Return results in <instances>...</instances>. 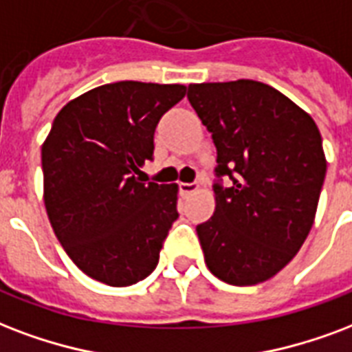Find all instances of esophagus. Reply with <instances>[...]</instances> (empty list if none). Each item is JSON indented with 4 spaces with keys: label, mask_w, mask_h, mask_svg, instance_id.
Segmentation results:
<instances>
[{
    "label": "esophagus",
    "mask_w": 352,
    "mask_h": 352,
    "mask_svg": "<svg viewBox=\"0 0 352 352\" xmlns=\"http://www.w3.org/2000/svg\"><path fill=\"white\" fill-rule=\"evenodd\" d=\"M181 194L182 195H190L194 194V192H197L199 190V186L195 184V182H181Z\"/></svg>",
    "instance_id": "34e87169"
}]
</instances>
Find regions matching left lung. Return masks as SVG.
Instances as JSON below:
<instances>
[{"instance_id": "1", "label": "left lung", "mask_w": 352, "mask_h": 352, "mask_svg": "<svg viewBox=\"0 0 352 352\" xmlns=\"http://www.w3.org/2000/svg\"><path fill=\"white\" fill-rule=\"evenodd\" d=\"M188 99L212 133L216 208L195 227L206 267L219 280L253 286L275 277L307 240L327 158L312 116L258 80L201 82Z\"/></svg>"}]
</instances>
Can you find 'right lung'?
I'll return each instance as SVG.
<instances>
[{
	"instance_id": "obj_1",
	"label": "right lung",
	"mask_w": 352,
	"mask_h": 352,
	"mask_svg": "<svg viewBox=\"0 0 352 352\" xmlns=\"http://www.w3.org/2000/svg\"><path fill=\"white\" fill-rule=\"evenodd\" d=\"M184 85L120 80L60 109L42 144L44 205L53 232L80 272L131 286L157 267L177 214V184L140 179L158 120Z\"/></svg>"
}]
</instances>
